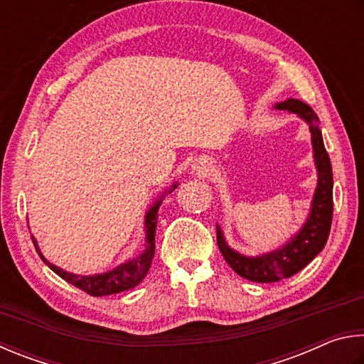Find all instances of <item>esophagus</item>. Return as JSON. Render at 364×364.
<instances>
[{
    "label": "esophagus",
    "instance_id": "obj_1",
    "mask_svg": "<svg viewBox=\"0 0 364 364\" xmlns=\"http://www.w3.org/2000/svg\"><path fill=\"white\" fill-rule=\"evenodd\" d=\"M193 169L196 172H201V174H206V172L209 171V164H208V161H198L193 164Z\"/></svg>",
    "mask_w": 364,
    "mask_h": 364
}]
</instances>
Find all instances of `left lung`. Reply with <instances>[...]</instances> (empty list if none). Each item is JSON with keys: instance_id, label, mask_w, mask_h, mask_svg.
<instances>
[{"instance_id": "8db88e82", "label": "left lung", "mask_w": 364, "mask_h": 364, "mask_svg": "<svg viewBox=\"0 0 364 364\" xmlns=\"http://www.w3.org/2000/svg\"><path fill=\"white\" fill-rule=\"evenodd\" d=\"M275 108L296 113L309 124L318 183L314 198H311L309 218L305 219L299 232L292 235L283 246L270 252L259 254V256H245L235 251L228 246L224 232L218 224V245L227 264L240 277L256 283L279 282L301 272L323 251L329 237L331 220H333V168H331V159L323 144L320 119L311 110V107L297 99L277 102Z\"/></svg>"}]
</instances>
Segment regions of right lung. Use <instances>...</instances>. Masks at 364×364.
<instances>
[{"label":"right lung","mask_w":364,"mask_h":364,"mask_svg":"<svg viewBox=\"0 0 364 364\" xmlns=\"http://www.w3.org/2000/svg\"><path fill=\"white\" fill-rule=\"evenodd\" d=\"M177 186V182L172 183V186L168 190H164V193L146 209L144 219L145 250L140 252L139 256L126 260V262L117 265L114 269L104 273H95V275H76V273H70L60 269V267L50 264L49 260L43 256L40 246H38V241L31 237L38 256H40L43 262L54 273H57L62 279H65L70 284L76 286V288H80L81 291H85L91 296H110L117 294V292L136 288L139 283H142V279L145 278L146 273H149L153 256H155V230L158 222V209L161 206L164 195H168L172 190H176Z\"/></svg>","instance_id":"obj_1"}]
</instances>
